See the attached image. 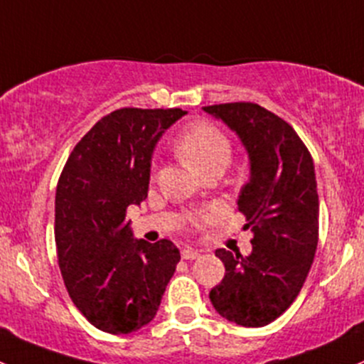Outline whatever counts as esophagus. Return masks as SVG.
Returning <instances> with one entry per match:
<instances>
[{
  "mask_svg": "<svg viewBox=\"0 0 364 364\" xmlns=\"http://www.w3.org/2000/svg\"><path fill=\"white\" fill-rule=\"evenodd\" d=\"M196 257H200V252H198V250H193V249L182 250V259H196Z\"/></svg>",
  "mask_w": 364,
  "mask_h": 364,
  "instance_id": "obj_1",
  "label": "esophagus"
}]
</instances>
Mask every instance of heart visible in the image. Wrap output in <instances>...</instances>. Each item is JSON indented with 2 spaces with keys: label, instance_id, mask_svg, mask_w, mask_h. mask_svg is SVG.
Here are the masks:
<instances>
[{
  "label": "heart",
  "instance_id": "obj_1",
  "mask_svg": "<svg viewBox=\"0 0 364 364\" xmlns=\"http://www.w3.org/2000/svg\"><path fill=\"white\" fill-rule=\"evenodd\" d=\"M178 152L198 173L212 166L226 168L231 159V144L219 127L196 122L181 134Z\"/></svg>",
  "mask_w": 364,
  "mask_h": 364
}]
</instances>
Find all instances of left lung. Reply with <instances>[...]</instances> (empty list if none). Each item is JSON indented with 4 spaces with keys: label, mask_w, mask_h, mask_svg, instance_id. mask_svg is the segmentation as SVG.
<instances>
[{
    "label": "left lung",
    "mask_w": 364,
    "mask_h": 364,
    "mask_svg": "<svg viewBox=\"0 0 364 364\" xmlns=\"http://www.w3.org/2000/svg\"><path fill=\"white\" fill-rule=\"evenodd\" d=\"M230 127L249 156L238 210L254 233L252 254L215 256L226 273L210 291L224 319L261 328L282 316L301 291L319 238V194L309 149L279 115L256 103L203 107Z\"/></svg>",
    "instance_id": "left-lung-1"
}]
</instances>
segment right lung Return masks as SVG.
Segmentation results:
<instances>
[{"mask_svg": "<svg viewBox=\"0 0 364 364\" xmlns=\"http://www.w3.org/2000/svg\"><path fill=\"white\" fill-rule=\"evenodd\" d=\"M187 112L121 108L75 145L55 189V245L71 301L112 335L156 317L181 252L170 240L134 238L129 205L147 198L157 141Z\"/></svg>", "mask_w": 364, "mask_h": 364, "instance_id": "add662e5", "label": "right lung"}]
</instances>
